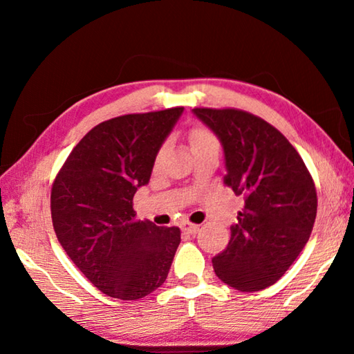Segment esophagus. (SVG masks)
<instances>
[{"label":"esophagus","mask_w":354,"mask_h":354,"mask_svg":"<svg viewBox=\"0 0 354 354\" xmlns=\"http://www.w3.org/2000/svg\"><path fill=\"white\" fill-rule=\"evenodd\" d=\"M200 226L198 225H192V223H185L183 226V231L185 232V234H190V236H195L196 232H198Z\"/></svg>","instance_id":"esophagus-1"}]
</instances>
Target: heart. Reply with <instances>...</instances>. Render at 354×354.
Returning <instances> with one entry per match:
<instances>
[{
	"label": "heart",
	"mask_w": 354,
	"mask_h": 354,
	"mask_svg": "<svg viewBox=\"0 0 354 354\" xmlns=\"http://www.w3.org/2000/svg\"><path fill=\"white\" fill-rule=\"evenodd\" d=\"M189 140H190V145L192 149H196V148H203V147H209V145H218L217 139H215V136L205 127H196L190 131L189 134ZM162 151L159 153V158Z\"/></svg>",
	"instance_id": "1"
}]
</instances>
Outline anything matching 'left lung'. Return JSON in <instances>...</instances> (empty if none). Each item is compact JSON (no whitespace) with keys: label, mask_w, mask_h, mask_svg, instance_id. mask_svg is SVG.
I'll use <instances>...</instances> for the list:
<instances>
[{"label":"left lung","mask_w":354,"mask_h":354,"mask_svg":"<svg viewBox=\"0 0 354 354\" xmlns=\"http://www.w3.org/2000/svg\"><path fill=\"white\" fill-rule=\"evenodd\" d=\"M220 140L225 183L245 206L214 272L242 292L272 286L308 243L317 215L313 178L290 142L272 124L237 109H192Z\"/></svg>","instance_id":"obj_1"}]
</instances>
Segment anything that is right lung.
<instances>
[{
  "mask_svg": "<svg viewBox=\"0 0 354 354\" xmlns=\"http://www.w3.org/2000/svg\"><path fill=\"white\" fill-rule=\"evenodd\" d=\"M184 107L129 113L82 137L56 176L51 217L57 241L84 277L112 298L140 299L164 284L179 227L136 221L133 198Z\"/></svg>",
  "mask_w": 354,
  "mask_h": 354,
  "instance_id": "add662e5",
  "label": "right lung"
}]
</instances>
